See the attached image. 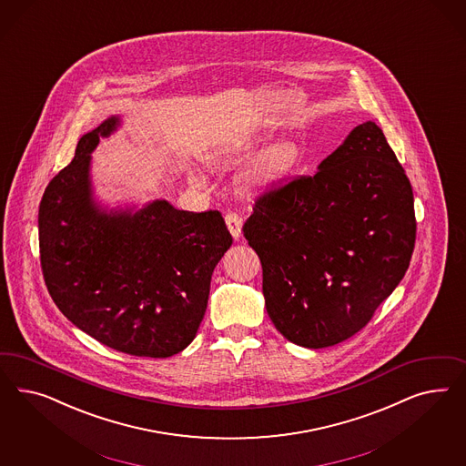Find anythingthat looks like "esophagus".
<instances>
[{
	"label": "esophagus",
	"instance_id": "esophagus-1",
	"mask_svg": "<svg viewBox=\"0 0 466 466\" xmlns=\"http://www.w3.org/2000/svg\"><path fill=\"white\" fill-rule=\"evenodd\" d=\"M227 227L232 234L234 239H239L240 232H242V217L239 213L230 212L226 215Z\"/></svg>",
	"mask_w": 466,
	"mask_h": 466
}]
</instances>
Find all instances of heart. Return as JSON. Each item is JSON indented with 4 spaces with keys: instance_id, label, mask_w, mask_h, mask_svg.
Instances as JSON below:
<instances>
[{
    "instance_id": "heart-1",
    "label": "heart",
    "mask_w": 466,
    "mask_h": 466,
    "mask_svg": "<svg viewBox=\"0 0 466 466\" xmlns=\"http://www.w3.org/2000/svg\"><path fill=\"white\" fill-rule=\"evenodd\" d=\"M248 156H249V147L238 150V152H230V154H215L210 157V164L213 167H230ZM292 164H294L292 147L287 143H277V145L267 148L258 158L253 170L248 176V184H249V187H263L283 176L287 170L292 167ZM189 181L199 187H203L207 184V179L197 170L189 172Z\"/></svg>"
}]
</instances>
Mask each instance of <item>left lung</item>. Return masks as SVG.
I'll list each match as a JSON object with an SVG mask.
<instances>
[{
    "label": "left lung",
    "instance_id": "obj_1",
    "mask_svg": "<svg viewBox=\"0 0 466 466\" xmlns=\"http://www.w3.org/2000/svg\"><path fill=\"white\" fill-rule=\"evenodd\" d=\"M242 230L261 259L275 328L325 349L362 329L405 277L413 193L381 127L366 121L314 176L259 198Z\"/></svg>",
    "mask_w": 466,
    "mask_h": 466
}]
</instances>
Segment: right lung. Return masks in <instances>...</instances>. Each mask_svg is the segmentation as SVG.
<instances>
[{"mask_svg": "<svg viewBox=\"0 0 466 466\" xmlns=\"http://www.w3.org/2000/svg\"><path fill=\"white\" fill-rule=\"evenodd\" d=\"M123 117L78 141L39 207L41 267L57 309L102 345L138 357L184 350L205 316L217 263L232 246L220 212L177 210L167 199L104 207L92 152Z\"/></svg>", "mask_w": 466, "mask_h": 466, "instance_id": "right-lung-1", "label": "right lung"}]
</instances>
